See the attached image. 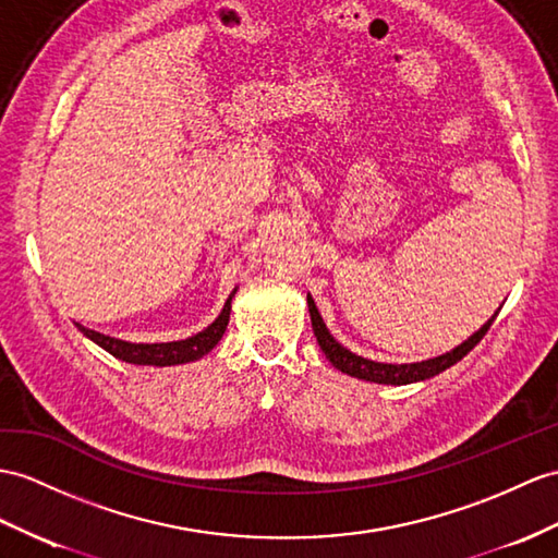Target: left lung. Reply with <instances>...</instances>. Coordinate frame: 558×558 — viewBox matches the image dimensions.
<instances>
[{
  "label": "left lung",
  "instance_id": "1",
  "mask_svg": "<svg viewBox=\"0 0 558 558\" xmlns=\"http://www.w3.org/2000/svg\"><path fill=\"white\" fill-rule=\"evenodd\" d=\"M307 307H310V319H312V331L317 336V343L322 348V352L326 355L338 372H343L348 376L362 378V381H372V384H386V386H404V384H416V381H426V378L438 376L440 372L450 369L452 364H457L459 360H464L469 352L483 341V336L490 329L497 312L487 319L478 331H475L471 338H466L464 343L457 345L454 350L445 352L440 357L433 360H424V362H412V364H386V362H374L355 355L348 348H343L341 343L326 329V324L319 315V310L312 301V295H307Z\"/></svg>",
  "mask_w": 558,
  "mask_h": 558
}]
</instances>
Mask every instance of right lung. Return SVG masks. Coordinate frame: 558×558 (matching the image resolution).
Returning a JSON list of instances; mask_svg holds the SVG:
<instances>
[{
  "instance_id": "obj_1",
  "label": "right lung",
  "mask_w": 558,
  "mask_h": 558,
  "mask_svg": "<svg viewBox=\"0 0 558 558\" xmlns=\"http://www.w3.org/2000/svg\"><path fill=\"white\" fill-rule=\"evenodd\" d=\"M236 289L229 293L227 303L222 307L217 319L206 326V329L198 331L192 338H184V341H172V343H130V341H120V338H111L104 336L94 329H87L83 324H75L80 331H83L89 341L97 343L99 348H104L106 352H111L113 357L130 362V364H146V366H172V364H186L201 360L203 355L220 343L222 333L227 331L229 324V312H232V298H234Z\"/></svg>"
}]
</instances>
